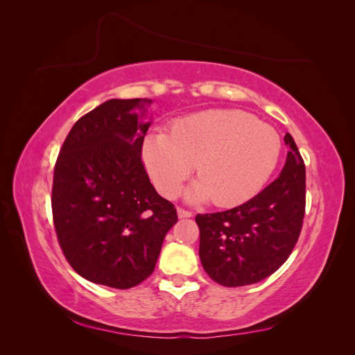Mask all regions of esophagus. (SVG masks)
Listing matches in <instances>:
<instances>
[{"instance_id": "obj_1", "label": "esophagus", "mask_w": 355, "mask_h": 355, "mask_svg": "<svg viewBox=\"0 0 355 355\" xmlns=\"http://www.w3.org/2000/svg\"><path fill=\"white\" fill-rule=\"evenodd\" d=\"M178 214H179V218H191L192 216V211H189L187 209L178 207Z\"/></svg>"}]
</instances>
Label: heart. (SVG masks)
Here are the masks:
<instances>
[{
    "mask_svg": "<svg viewBox=\"0 0 355 355\" xmlns=\"http://www.w3.org/2000/svg\"><path fill=\"white\" fill-rule=\"evenodd\" d=\"M282 154V139L271 125L244 111L220 110L182 118L170 135L149 133L144 159L155 188L176 196L197 163L192 200L237 206L254 197L270 179Z\"/></svg>",
    "mask_w": 355,
    "mask_h": 355,
    "instance_id": "1",
    "label": "heart"
}]
</instances>
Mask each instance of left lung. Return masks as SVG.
<instances>
[{"label": "left lung", "mask_w": 355, "mask_h": 355, "mask_svg": "<svg viewBox=\"0 0 355 355\" xmlns=\"http://www.w3.org/2000/svg\"><path fill=\"white\" fill-rule=\"evenodd\" d=\"M284 142L290 151L272 184L239 207L196 216L202 268L220 286L261 282L295 249L305 216V164L288 133Z\"/></svg>", "instance_id": "8db88e82"}]
</instances>
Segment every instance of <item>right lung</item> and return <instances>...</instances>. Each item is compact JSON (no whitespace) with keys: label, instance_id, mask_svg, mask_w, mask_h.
I'll return each instance as SVG.
<instances>
[{"label":"right lung","instance_id":"add662e5","mask_svg":"<svg viewBox=\"0 0 355 355\" xmlns=\"http://www.w3.org/2000/svg\"><path fill=\"white\" fill-rule=\"evenodd\" d=\"M149 99H111L83 115L56 159L51 210L58 241L85 280L130 288L153 274L167 231L178 222L142 163L151 123L136 108ZM144 116V114L141 115Z\"/></svg>","mask_w":355,"mask_h":355}]
</instances>
